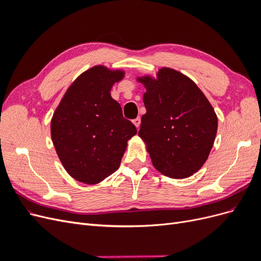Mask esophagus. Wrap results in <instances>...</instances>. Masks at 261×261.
Masks as SVG:
<instances>
[{"mask_svg":"<svg viewBox=\"0 0 261 261\" xmlns=\"http://www.w3.org/2000/svg\"><path fill=\"white\" fill-rule=\"evenodd\" d=\"M140 122H141V120H140V117H137V118H135V120L133 121V123L135 124V126L137 127V129L139 128V126H140Z\"/></svg>","mask_w":261,"mask_h":261,"instance_id":"1","label":"esophagus"}]
</instances>
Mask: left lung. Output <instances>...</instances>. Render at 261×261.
Instances as JSON below:
<instances>
[{
  "label": "left lung",
  "mask_w": 261,
  "mask_h": 261,
  "mask_svg": "<svg viewBox=\"0 0 261 261\" xmlns=\"http://www.w3.org/2000/svg\"><path fill=\"white\" fill-rule=\"evenodd\" d=\"M147 91L138 135L153 167L165 176L185 178L198 171L215 143L218 117L210 102L185 75L162 68L156 80L138 78Z\"/></svg>",
  "instance_id": "1"
}]
</instances>
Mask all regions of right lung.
<instances>
[{
    "label": "right lung",
    "instance_id": "1",
    "mask_svg": "<svg viewBox=\"0 0 261 261\" xmlns=\"http://www.w3.org/2000/svg\"><path fill=\"white\" fill-rule=\"evenodd\" d=\"M122 70L94 66L70 85L51 121V136L68 174L97 184L120 168L127 140L137 129L111 97Z\"/></svg>",
    "mask_w": 261,
    "mask_h": 261
}]
</instances>
